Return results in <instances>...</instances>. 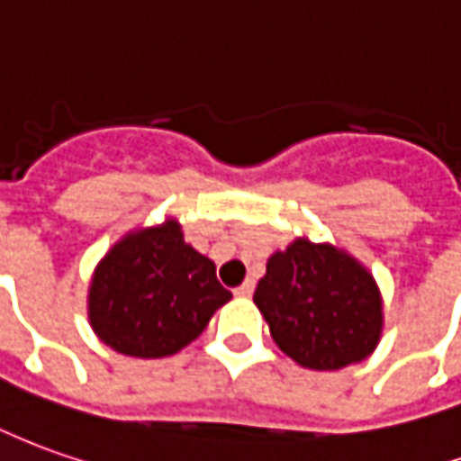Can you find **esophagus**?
Listing matches in <instances>:
<instances>
[{
	"label": "esophagus",
	"mask_w": 461,
	"mask_h": 461,
	"mask_svg": "<svg viewBox=\"0 0 461 461\" xmlns=\"http://www.w3.org/2000/svg\"><path fill=\"white\" fill-rule=\"evenodd\" d=\"M252 293H255V280H244V283L234 290V295L237 297H252Z\"/></svg>",
	"instance_id": "obj_1"
}]
</instances>
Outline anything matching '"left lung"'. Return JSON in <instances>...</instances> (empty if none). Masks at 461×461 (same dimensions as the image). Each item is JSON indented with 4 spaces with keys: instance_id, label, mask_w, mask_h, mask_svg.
Listing matches in <instances>:
<instances>
[{
    "instance_id": "obj_1",
    "label": "left lung",
    "mask_w": 461,
    "mask_h": 461,
    "mask_svg": "<svg viewBox=\"0 0 461 461\" xmlns=\"http://www.w3.org/2000/svg\"><path fill=\"white\" fill-rule=\"evenodd\" d=\"M255 305L277 348L310 371L361 363L384 336V297L368 267L308 237L270 255Z\"/></svg>"
}]
</instances>
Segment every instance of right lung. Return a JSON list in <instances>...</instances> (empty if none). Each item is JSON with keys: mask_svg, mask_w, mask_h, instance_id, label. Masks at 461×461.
I'll return each mask as SVG.
<instances>
[{"mask_svg": "<svg viewBox=\"0 0 461 461\" xmlns=\"http://www.w3.org/2000/svg\"><path fill=\"white\" fill-rule=\"evenodd\" d=\"M231 293L214 262L196 252L178 219L123 234L100 259L87 287V321L113 350L164 358L202 336Z\"/></svg>", "mask_w": 461, "mask_h": 461, "instance_id": "add662e5", "label": "right lung"}]
</instances>
